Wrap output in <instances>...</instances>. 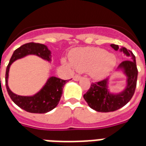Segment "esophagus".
Listing matches in <instances>:
<instances>
[{
  "label": "esophagus",
  "instance_id": "obj_1",
  "mask_svg": "<svg viewBox=\"0 0 146 146\" xmlns=\"http://www.w3.org/2000/svg\"><path fill=\"white\" fill-rule=\"evenodd\" d=\"M80 78H81L80 75H74V77H73V79H74V81L80 80Z\"/></svg>",
  "mask_w": 146,
  "mask_h": 146
}]
</instances>
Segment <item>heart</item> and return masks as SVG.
<instances>
[{"label": "heart", "mask_w": 146, "mask_h": 146, "mask_svg": "<svg viewBox=\"0 0 146 146\" xmlns=\"http://www.w3.org/2000/svg\"><path fill=\"white\" fill-rule=\"evenodd\" d=\"M70 60L78 72H88L92 78L102 79L114 68L117 58L104 49L84 47L72 52Z\"/></svg>", "instance_id": "1"}]
</instances>
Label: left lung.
I'll return each mask as SVG.
<instances>
[{"label":"left lung","mask_w":146,"mask_h":146,"mask_svg":"<svg viewBox=\"0 0 146 146\" xmlns=\"http://www.w3.org/2000/svg\"><path fill=\"white\" fill-rule=\"evenodd\" d=\"M110 46L115 50H120L126 56L131 57V60L121 62L117 68L126 75L127 86L122 92L114 94L110 92L108 89L109 78L92 83L83 97L89 107L98 112H112L125 106L132 98L137 84L138 69L135 55L125 47L119 49L118 45L115 44H111Z\"/></svg>","instance_id":"left-lung-1"}]
</instances>
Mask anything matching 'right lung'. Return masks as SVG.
I'll use <instances>...</instances> for the list:
<instances>
[{"mask_svg": "<svg viewBox=\"0 0 146 146\" xmlns=\"http://www.w3.org/2000/svg\"><path fill=\"white\" fill-rule=\"evenodd\" d=\"M27 55H36L43 60L50 61L51 52L47 46L41 43L29 42L21 46L14 51L11 57L9 64L6 69L5 85L8 95L18 107L25 111L33 113H45L50 111L59 104L62 96L63 88L68 80H63L59 78H49L44 86L35 95L31 96L17 95L11 91L8 87V73L11 64L18 59L22 58ZM1 79V78H0Z\"/></svg>", "mask_w": 146, "mask_h": 146, "instance_id": "right-lung-1", "label": "right lung"}]
</instances>
